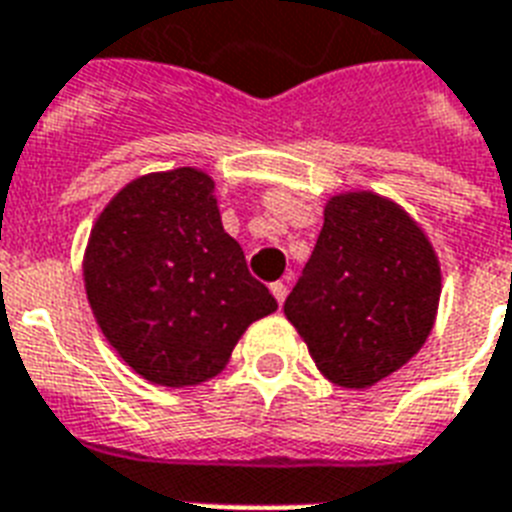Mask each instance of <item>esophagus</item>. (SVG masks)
<instances>
[{
    "label": "esophagus",
    "mask_w": 512,
    "mask_h": 512,
    "mask_svg": "<svg viewBox=\"0 0 512 512\" xmlns=\"http://www.w3.org/2000/svg\"><path fill=\"white\" fill-rule=\"evenodd\" d=\"M271 292H273V297H276V303L284 305V300H287V292H289L287 284H284V281H273Z\"/></svg>",
    "instance_id": "esophagus-1"
}]
</instances>
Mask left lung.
<instances>
[{
    "instance_id": "left-lung-1",
    "label": "left lung",
    "mask_w": 512,
    "mask_h": 512,
    "mask_svg": "<svg viewBox=\"0 0 512 512\" xmlns=\"http://www.w3.org/2000/svg\"><path fill=\"white\" fill-rule=\"evenodd\" d=\"M438 297L441 268L420 225L393 201L358 191L329 199L284 313L324 377L369 388L422 348Z\"/></svg>"
}]
</instances>
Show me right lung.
I'll return each mask as SVG.
<instances>
[{"instance_id": "right-lung-1", "label": "right lung", "mask_w": 512, "mask_h": 512, "mask_svg": "<svg viewBox=\"0 0 512 512\" xmlns=\"http://www.w3.org/2000/svg\"><path fill=\"white\" fill-rule=\"evenodd\" d=\"M84 287L116 353L167 388L215 377L244 329L279 308L223 231L212 177L191 167L116 193L90 233Z\"/></svg>"}]
</instances>
